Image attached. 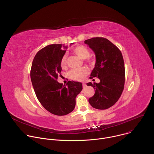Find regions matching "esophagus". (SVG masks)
Segmentation results:
<instances>
[{"instance_id":"34e87169","label":"esophagus","mask_w":154,"mask_h":154,"mask_svg":"<svg viewBox=\"0 0 154 154\" xmlns=\"http://www.w3.org/2000/svg\"><path fill=\"white\" fill-rule=\"evenodd\" d=\"M82 85H83V88H85L86 87V85L85 83H83Z\"/></svg>"}]
</instances>
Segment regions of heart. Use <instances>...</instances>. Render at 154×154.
Wrapping results in <instances>:
<instances>
[{
	"mask_svg": "<svg viewBox=\"0 0 154 154\" xmlns=\"http://www.w3.org/2000/svg\"><path fill=\"white\" fill-rule=\"evenodd\" d=\"M72 52L79 56L82 59H85V61L90 65L94 64L95 61L93 58L90 56V52L89 49L85 46L80 45L74 48ZM61 67L63 69H66L68 67V58L66 55H64L60 61ZM88 74V70L86 68H80L73 69L69 72V77L70 79L75 81H83L85 77Z\"/></svg>",
	"mask_w": 154,
	"mask_h": 154,
	"instance_id": "obj_1",
	"label": "heart"
}]
</instances>
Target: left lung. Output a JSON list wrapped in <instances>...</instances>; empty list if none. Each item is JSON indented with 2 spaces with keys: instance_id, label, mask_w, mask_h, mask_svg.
Segmentation results:
<instances>
[{
  "instance_id": "8db88e82",
  "label": "left lung",
  "mask_w": 154,
  "mask_h": 154,
  "mask_svg": "<svg viewBox=\"0 0 154 154\" xmlns=\"http://www.w3.org/2000/svg\"><path fill=\"white\" fill-rule=\"evenodd\" d=\"M94 52L95 68L90 79L97 77L99 83L86 85L95 90L94 96L88 100L94 108L105 109L114 105L121 97L125 83V67L121 51L106 38L95 37L85 41Z\"/></svg>"
}]
</instances>
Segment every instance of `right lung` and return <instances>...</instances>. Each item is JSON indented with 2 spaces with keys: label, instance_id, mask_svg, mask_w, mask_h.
Segmentation results:
<instances>
[{
  "label": "right lung",
  "instance_id": "right-lung-1",
  "mask_svg": "<svg viewBox=\"0 0 154 154\" xmlns=\"http://www.w3.org/2000/svg\"><path fill=\"white\" fill-rule=\"evenodd\" d=\"M66 48L59 44L41 49L35 56L30 70L31 81L38 100L46 110L58 116L73 111L75 97L82 90L80 82L68 81L63 85L57 81L61 75L60 61Z\"/></svg>",
  "mask_w": 154,
  "mask_h": 154
}]
</instances>
